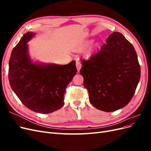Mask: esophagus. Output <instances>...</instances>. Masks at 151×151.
I'll return each instance as SVG.
<instances>
[{
  "label": "esophagus",
  "mask_w": 151,
  "mask_h": 151,
  "mask_svg": "<svg viewBox=\"0 0 151 151\" xmlns=\"http://www.w3.org/2000/svg\"><path fill=\"white\" fill-rule=\"evenodd\" d=\"M81 67H82V64H81V62H80L79 60H77V61H76V67H77V71L79 72Z\"/></svg>",
  "instance_id": "esophagus-1"
}]
</instances>
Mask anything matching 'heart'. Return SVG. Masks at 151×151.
I'll return each mask as SVG.
<instances>
[{"instance_id": "b5f03b06", "label": "heart", "mask_w": 151, "mask_h": 151, "mask_svg": "<svg viewBox=\"0 0 151 151\" xmlns=\"http://www.w3.org/2000/svg\"><path fill=\"white\" fill-rule=\"evenodd\" d=\"M91 41H90V40H88V41H86V42H83V43H80L78 46H77V47H76V50H83L84 48H86V47H88V45L91 43ZM97 47V45H95V46L94 47H93L92 48V49L91 50V51L92 50H94V48H96V47Z\"/></svg>"}]
</instances>
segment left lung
Wrapping results in <instances>:
<instances>
[{"instance_id": "8db88e82", "label": "left lung", "mask_w": 151, "mask_h": 151, "mask_svg": "<svg viewBox=\"0 0 151 151\" xmlns=\"http://www.w3.org/2000/svg\"><path fill=\"white\" fill-rule=\"evenodd\" d=\"M81 61L80 74L94 107L112 112L129 104L139 84L140 67L134 47L124 36L113 32L96 53Z\"/></svg>"}]
</instances>
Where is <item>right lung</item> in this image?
Returning <instances> with one entry per match:
<instances>
[{"instance_id": "obj_1", "label": "right lung", "mask_w": 151, "mask_h": 151, "mask_svg": "<svg viewBox=\"0 0 151 151\" xmlns=\"http://www.w3.org/2000/svg\"><path fill=\"white\" fill-rule=\"evenodd\" d=\"M35 33L28 32L13 48L9 63L12 89L25 106L43 114L61 108L67 85L76 75V61L67 65L33 63L28 52V41Z\"/></svg>"}]
</instances>
